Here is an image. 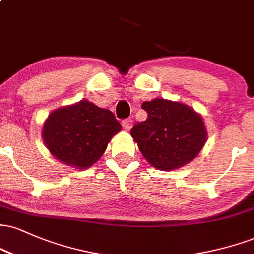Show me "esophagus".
<instances>
[{
  "instance_id": "esophagus-1",
  "label": "esophagus",
  "mask_w": 254,
  "mask_h": 254,
  "mask_svg": "<svg viewBox=\"0 0 254 254\" xmlns=\"http://www.w3.org/2000/svg\"><path fill=\"white\" fill-rule=\"evenodd\" d=\"M122 125H123V127L127 131H129L131 127H132V119L127 118V119H124L123 122H122Z\"/></svg>"
}]
</instances>
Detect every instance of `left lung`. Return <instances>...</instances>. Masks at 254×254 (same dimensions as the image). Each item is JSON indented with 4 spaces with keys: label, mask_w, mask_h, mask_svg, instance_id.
Instances as JSON below:
<instances>
[{
    "label": "left lung",
    "mask_w": 254,
    "mask_h": 254,
    "mask_svg": "<svg viewBox=\"0 0 254 254\" xmlns=\"http://www.w3.org/2000/svg\"><path fill=\"white\" fill-rule=\"evenodd\" d=\"M148 118L131 129L139 151L153 167L173 171L196 157L208 138L200 115L188 105L166 99L144 101Z\"/></svg>",
    "instance_id": "1"
}]
</instances>
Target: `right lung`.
Instances as JSON below:
<instances>
[{"label":"right lung","instance_id":"obj_1","mask_svg":"<svg viewBox=\"0 0 254 254\" xmlns=\"http://www.w3.org/2000/svg\"><path fill=\"white\" fill-rule=\"evenodd\" d=\"M122 125L110 110L88 100L55 110L43 127V139L50 153L77 170L100 159Z\"/></svg>","mask_w":254,"mask_h":254}]
</instances>
